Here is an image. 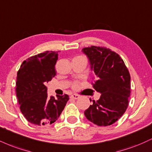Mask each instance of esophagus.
<instances>
[{"instance_id":"1","label":"esophagus","mask_w":152,"mask_h":152,"mask_svg":"<svg viewBox=\"0 0 152 152\" xmlns=\"http://www.w3.org/2000/svg\"><path fill=\"white\" fill-rule=\"evenodd\" d=\"M71 98H73V99L76 100V99H78V98H80V96H79V95H77V94H72L71 96Z\"/></svg>"}]
</instances>
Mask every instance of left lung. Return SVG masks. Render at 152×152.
Segmentation results:
<instances>
[{"label":"left lung","instance_id":"8db88e82","mask_svg":"<svg viewBox=\"0 0 152 152\" xmlns=\"http://www.w3.org/2000/svg\"><path fill=\"white\" fill-rule=\"evenodd\" d=\"M90 62L96 81L94 88L101 94L99 100L84 111L89 121L98 126L115 123L127 108L130 96V75L121 57L105 47L82 49Z\"/></svg>","mask_w":152,"mask_h":152}]
</instances>
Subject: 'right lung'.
Returning a JSON list of instances; mask_svg holds the SVG:
<instances>
[{
  "instance_id": "1",
  "label": "right lung",
  "mask_w": 152,
  "mask_h": 152,
  "mask_svg": "<svg viewBox=\"0 0 152 152\" xmlns=\"http://www.w3.org/2000/svg\"><path fill=\"white\" fill-rule=\"evenodd\" d=\"M58 52L46 51L28 58L18 71L16 94L20 110L27 121L35 125H49L60 116L69 98L47 97V83L55 76Z\"/></svg>"
}]
</instances>
